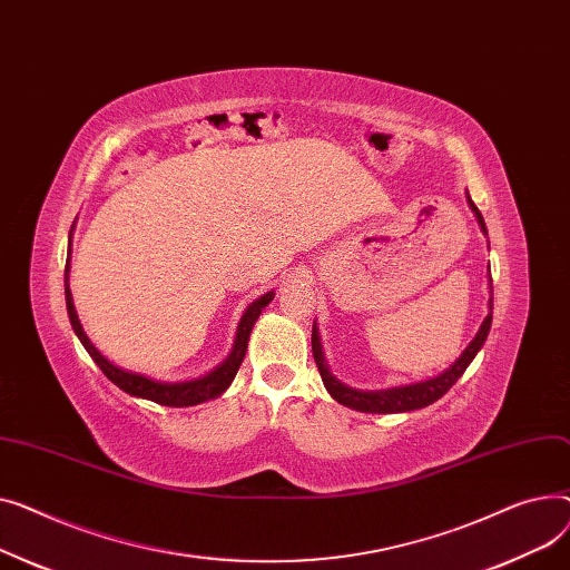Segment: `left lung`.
<instances>
[{
  "label": "left lung",
  "mask_w": 570,
  "mask_h": 570,
  "mask_svg": "<svg viewBox=\"0 0 570 570\" xmlns=\"http://www.w3.org/2000/svg\"><path fill=\"white\" fill-rule=\"evenodd\" d=\"M470 207L479 218L481 229L485 232V223L481 212L476 209V205L470 199ZM490 311H492V301H490ZM492 324V313L485 317V322L481 324V331L476 333V338L470 343L462 352V356L449 367V371L440 377L421 382V384H410V386H395V389H386V391H356L350 389L345 384H341L336 377L328 373V367L324 363V354H322V345H320V336L317 328L313 326V356L317 363V371L322 375V382L326 386V391L331 393L333 400H338L341 405L356 410V412H365V414H395V412H412V410H421L432 405L434 400H440L458 380L460 375L466 371V365L472 363V358L476 356V352L481 350V345L488 338V331Z\"/></svg>",
  "instance_id": "8db88e82"
}]
</instances>
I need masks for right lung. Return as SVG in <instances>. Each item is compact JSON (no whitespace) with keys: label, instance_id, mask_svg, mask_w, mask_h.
I'll use <instances>...</instances> for the list:
<instances>
[{"label":"right lung","instance_id":"add662e5","mask_svg":"<svg viewBox=\"0 0 570 570\" xmlns=\"http://www.w3.org/2000/svg\"><path fill=\"white\" fill-rule=\"evenodd\" d=\"M63 287H66V311H69V320H71V326L76 331V336L80 338V343L85 345V350L89 352V356L96 361V365L104 371V375L117 384L121 391L130 393V395H138V397H147V400H154V403L158 405H165V407H190V405H199L205 403V400H212L216 395H220L229 382L234 380V375H237L239 365L246 356V347H248V336H250V328L255 324V320L259 317L262 308L269 304V301L274 298V292L259 296L257 301H253V304L248 306V311L244 313L242 322H239V328H237V341H234V350L229 354V358L218 365L214 373H209L207 377H199V380H190V382H154L149 377H142L138 373H126L121 371V367L112 365L104 354H100L87 338V333L82 331V324L76 315V308H73V296H71V289H69V264H66V278H63Z\"/></svg>","mask_w":570,"mask_h":570}]
</instances>
